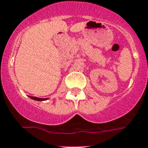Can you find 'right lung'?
<instances>
[{"label": "right lung", "instance_id": "add662e5", "mask_svg": "<svg viewBox=\"0 0 148 148\" xmlns=\"http://www.w3.org/2000/svg\"><path fill=\"white\" fill-rule=\"evenodd\" d=\"M31 99H34V100H37V101H43V100H47V99H40V98H37V97H34V96H29Z\"/></svg>", "mask_w": 148, "mask_h": 148}]
</instances>
